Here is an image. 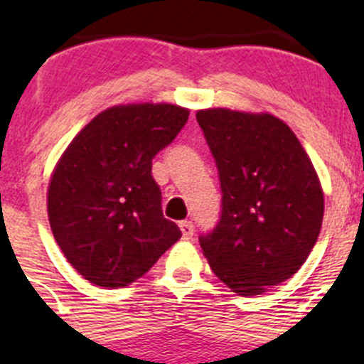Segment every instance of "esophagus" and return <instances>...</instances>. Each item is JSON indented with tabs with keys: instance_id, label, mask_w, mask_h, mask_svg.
Listing matches in <instances>:
<instances>
[{
	"instance_id": "34e87169",
	"label": "esophagus",
	"mask_w": 364,
	"mask_h": 364,
	"mask_svg": "<svg viewBox=\"0 0 364 364\" xmlns=\"http://www.w3.org/2000/svg\"><path fill=\"white\" fill-rule=\"evenodd\" d=\"M179 229H181V232H183V237H185V240H190V237L193 236V232H196V227H193V223L192 222H179Z\"/></svg>"
}]
</instances>
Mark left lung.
I'll return each instance as SVG.
<instances>
[{
    "mask_svg": "<svg viewBox=\"0 0 364 364\" xmlns=\"http://www.w3.org/2000/svg\"><path fill=\"white\" fill-rule=\"evenodd\" d=\"M216 161L222 215L199 237L213 273L232 292L257 296L289 280L310 255L324 193L294 132L273 114L197 111Z\"/></svg>",
    "mask_w": 364,
    "mask_h": 364,
    "instance_id": "8db88e82",
    "label": "left lung"
}]
</instances>
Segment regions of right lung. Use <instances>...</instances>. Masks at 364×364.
<instances>
[{"label":"right lung","mask_w":364,"mask_h":364,"mask_svg":"<svg viewBox=\"0 0 364 364\" xmlns=\"http://www.w3.org/2000/svg\"><path fill=\"white\" fill-rule=\"evenodd\" d=\"M172 104L116 105L95 116L65 149L47 192L54 240L98 287H127L181 237L161 213L155 155L188 119Z\"/></svg>","instance_id":"1"}]
</instances>
